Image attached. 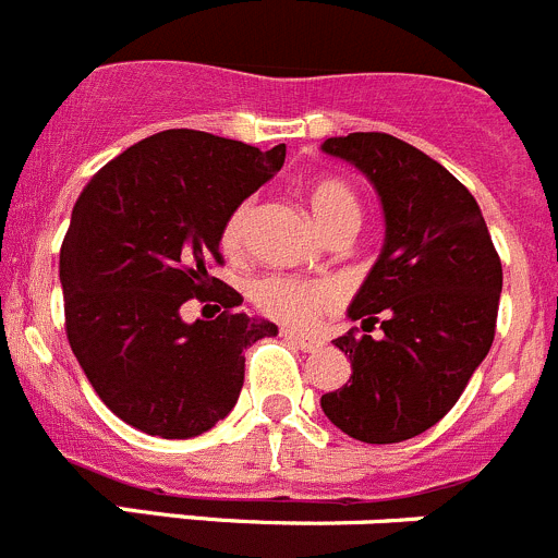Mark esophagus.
I'll return each instance as SVG.
<instances>
[{"label":"esophagus","instance_id":"1","mask_svg":"<svg viewBox=\"0 0 558 558\" xmlns=\"http://www.w3.org/2000/svg\"><path fill=\"white\" fill-rule=\"evenodd\" d=\"M282 337H284V340L293 342L295 349H301V351H304V354H315V351H318L320 345H324V342H320L318 337L299 335V331H293V329H284V331H282Z\"/></svg>","mask_w":558,"mask_h":558}]
</instances>
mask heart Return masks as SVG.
<instances>
[{
  "label": "heart",
  "instance_id": "b5f03b06",
  "mask_svg": "<svg viewBox=\"0 0 558 558\" xmlns=\"http://www.w3.org/2000/svg\"><path fill=\"white\" fill-rule=\"evenodd\" d=\"M306 207L326 238L340 232H354L360 223V202L354 191L340 179H315L304 191ZM254 216V202H240L229 213L221 229V245L227 254H240L248 238V223ZM254 304L270 318L304 329L315 318L340 301V293L331 282H306L293 276H265L252 290Z\"/></svg>",
  "mask_w": 558,
  "mask_h": 558
}]
</instances>
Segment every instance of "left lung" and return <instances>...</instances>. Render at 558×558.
<instances>
[{
	"instance_id": "left-lung-1",
	"label": "left lung",
	"mask_w": 558,
	"mask_h": 558,
	"mask_svg": "<svg viewBox=\"0 0 558 558\" xmlns=\"http://www.w3.org/2000/svg\"><path fill=\"white\" fill-rule=\"evenodd\" d=\"M320 149L365 173L385 209V245L349 306L362 331L335 340L351 379L320 409L362 442H403L451 412L487 356L504 270L476 198L421 149L385 132ZM376 323L386 335L371 338Z\"/></svg>"
}]
</instances>
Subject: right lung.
<instances>
[{"instance_id": "obj_1", "label": "right lung", "mask_w": 558, "mask_h": 558, "mask_svg": "<svg viewBox=\"0 0 558 558\" xmlns=\"http://www.w3.org/2000/svg\"><path fill=\"white\" fill-rule=\"evenodd\" d=\"M284 162V143L166 130L107 162L71 213L60 248L65 335L96 396L130 426L166 439L209 432L243 387V351L276 337L240 313L243 295L207 274L221 229ZM191 298L216 300V322L187 325Z\"/></svg>"}]
</instances>
